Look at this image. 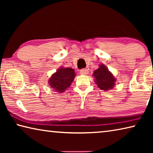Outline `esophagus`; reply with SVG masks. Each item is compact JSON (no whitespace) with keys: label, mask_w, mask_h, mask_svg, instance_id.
Wrapping results in <instances>:
<instances>
[{"label":"esophagus","mask_w":153,"mask_h":153,"mask_svg":"<svg viewBox=\"0 0 153 153\" xmlns=\"http://www.w3.org/2000/svg\"><path fill=\"white\" fill-rule=\"evenodd\" d=\"M88 72H89L88 70L86 69H82L81 70H80L79 73L82 75H87V74H88Z\"/></svg>","instance_id":"34e87169"}]
</instances>
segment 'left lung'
Returning a JSON list of instances; mask_svg holds the SVG:
<instances>
[{
    "mask_svg": "<svg viewBox=\"0 0 153 153\" xmlns=\"http://www.w3.org/2000/svg\"><path fill=\"white\" fill-rule=\"evenodd\" d=\"M93 76L95 78L96 84L102 90L106 91L112 89L115 86L116 79L105 65H100L99 68L96 69L93 73Z\"/></svg>",
    "mask_w": 153,
    "mask_h": 153,
    "instance_id": "1",
    "label": "left lung"
}]
</instances>
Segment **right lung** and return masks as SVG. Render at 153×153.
Instances as JSON below:
<instances>
[{
  "mask_svg": "<svg viewBox=\"0 0 153 153\" xmlns=\"http://www.w3.org/2000/svg\"><path fill=\"white\" fill-rule=\"evenodd\" d=\"M76 76L74 69L69 67H60L48 79V84L56 92H63L70 86Z\"/></svg>",
  "mask_w": 153,
  "mask_h": 153,
  "instance_id": "obj_1",
  "label": "right lung"
}]
</instances>
